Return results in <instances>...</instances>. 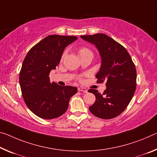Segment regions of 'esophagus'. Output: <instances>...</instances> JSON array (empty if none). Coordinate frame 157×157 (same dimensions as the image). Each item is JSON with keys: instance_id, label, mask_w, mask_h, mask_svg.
Instances as JSON below:
<instances>
[{"instance_id": "34e87169", "label": "esophagus", "mask_w": 157, "mask_h": 157, "mask_svg": "<svg viewBox=\"0 0 157 157\" xmlns=\"http://www.w3.org/2000/svg\"><path fill=\"white\" fill-rule=\"evenodd\" d=\"M78 91H82V92H84V93H87V89H85V88H84V87H79L78 88Z\"/></svg>"}]
</instances>
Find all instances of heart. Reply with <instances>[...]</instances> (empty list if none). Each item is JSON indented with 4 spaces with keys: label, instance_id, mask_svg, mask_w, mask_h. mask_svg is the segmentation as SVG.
<instances>
[{
    "label": "heart",
    "instance_id": "b5f03b06",
    "mask_svg": "<svg viewBox=\"0 0 157 157\" xmlns=\"http://www.w3.org/2000/svg\"><path fill=\"white\" fill-rule=\"evenodd\" d=\"M87 52H91L90 50H89V49L86 48V47H83V48H81L80 49H79V55L82 54H84V53H87ZM66 55V52H64V53L63 54V55H62V58H63L64 56H65Z\"/></svg>",
    "mask_w": 157,
    "mask_h": 157
}]
</instances>
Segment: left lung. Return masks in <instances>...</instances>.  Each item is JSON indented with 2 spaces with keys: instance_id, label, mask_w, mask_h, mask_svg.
Returning <instances> with one entry per match:
<instances>
[{
  "instance_id": "8db88e82",
  "label": "left lung",
  "mask_w": 157,
  "mask_h": 157,
  "mask_svg": "<svg viewBox=\"0 0 157 157\" xmlns=\"http://www.w3.org/2000/svg\"><path fill=\"white\" fill-rule=\"evenodd\" d=\"M94 44L100 54L101 66L96 74L97 82H106V89L101 94L89 89L96 101L89 107L91 113L98 118L113 119L125 110L136 88V69L127 50L110 37L103 33L81 36Z\"/></svg>"
}]
</instances>
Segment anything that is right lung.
Listing matches in <instances>:
<instances>
[{"mask_svg":"<svg viewBox=\"0 0 157 157\" xmlns=\"http://www.w3.org/2000/svg\"><path fill=\"white\" fill-rule=\"evenodd\" d=\"M75 36L51 35L29 51L19 73V84L26 105L39 117L52 119L61 116L70 98L78 89L50 82L49 73L61 61L64 49L75 41Z\"/></svg>","mask_w":157,"mask_h":157,"instance_id":"obj_1","label":"right lung"}]
</instances>
